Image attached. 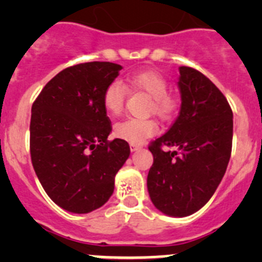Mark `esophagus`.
I'll list each match as a JSON object with an SVG mask.
<instances>
[{
	"instance_id": "34e87169",
	"label": "esophagus",
	"mask_w": 262,
	"mask_h": 262,
	"mask_svg": "<svg viewBox=\"0 0 262 262\" xmlns=\"http://www.w3.org/2000/svg\"><path fill=\"white\" fill-rule=\"evenodd\" d=\"M129 148H130L132 152H134V150H138L139 148H141V146L139 144H134V143H130L129 144Z\"/></svg>"
}]
</instances>
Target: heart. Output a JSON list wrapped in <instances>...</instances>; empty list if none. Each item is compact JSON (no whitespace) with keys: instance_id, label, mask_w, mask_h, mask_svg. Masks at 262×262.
Listing matches in <instances>:
<instances>
[{"instance_id":"obj_1","label":"heart","mask_w":262,"mask_h":262,"mask_svg":"<svg viewBox=\"0 0 262 262\" xmlns=\"http://www.w3.org/2000/svg\"><path fill=\"white\" fill-rule=\"evenodd\" d=\"M126 83L149 97L148 114H153L162 121L172 119L178 109V101L168 94V82L162 75L153 71L137 72L126 77ZM125 95L126 90L121 82H110L102 94V106L105 112L110 116L120 115L124 110ZM157 130V123L153 119H126L115 124L113 133L121 141L139 144L155 136Z\"/></svg>"}]
</instances>
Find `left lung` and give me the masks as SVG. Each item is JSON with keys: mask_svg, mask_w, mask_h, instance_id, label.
Wrapping results in <instances>:
<instances>
[{"mask_svg": "<svg viewBox=\"0 0 262 262\" xmlns=\"http://www.w3.org/2000/svg\"><path fill=\"white\" fill-rule=\"evenodd\" d=\"M179 70L180 114L166 134L148 147L153 165L147 187L158 210L186 216L207 204L226 173L233 113L221 90L202 72L191 67Z\"/></svg>", "mask_w": 262, "mask_h": 262, "instance_id": "1", "label": "left lung"}]
</instances>
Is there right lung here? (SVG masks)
Here are the masks:
<instances>
[{
	"label": "right lung",
	"instance_id": "1",
	"mask_svg": "<svg viewBox=\"0 0 262 262\" xmlns=\"http://www.w3.org/2000/svg\"><path fill=\"white\" fill-rule=\"evenodd\" d=\"M121 66L87 62L60 71L31 106L30 156L48 196L72 213L102 207L130 153L128 142L107 141L112 121L102 94Z\"/></svg>",
	"mask_w": 262,
	"mask_h": 262
}]
</instances>
